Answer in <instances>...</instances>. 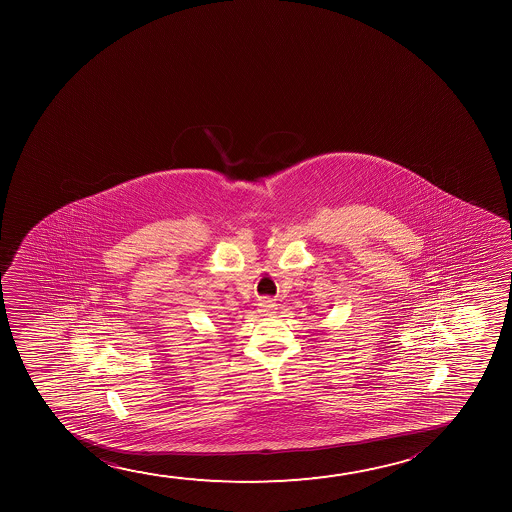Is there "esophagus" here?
<instances>
[{
	"label": "esophagus",
	"instance_id": "34e87169",
	"mask_svg": "<svg viewBox=\"0 0 512 512\" xmlns=\"http://www.w3.org/2000/svg\"><path fill=\"white\" fill-rule=\"evenodd\" d=\"M276 302L271 301V299H262V301L259 302V306H257V311H259L260 315L262 316H273L274 313H276Z\"/></svg>",
	"mask_w": 512,
	"mask_h": 512
}]
</instances>
